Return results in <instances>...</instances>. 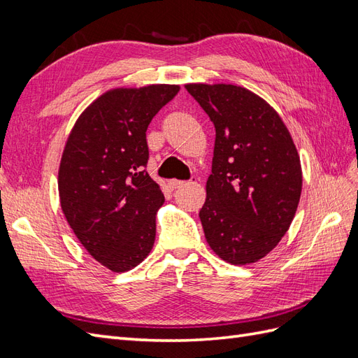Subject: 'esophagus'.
<instances>
[{
	"label": "esophagus",
	"mask_w": 358,
	"mask_h": 358,
	"mask_svg": "<svg viewBox=\"0 0 358 358\" xmlns=\"http://www.w3.org/2000/svg\"><path fill=\"white\" fill-rule=\"evenodd\" d=\"M182 185H185V182H183V180H178V179L169 180V188H170V189H178V188H180Z\"/></svg>",
	"instance_id": "1"
}]
</instances>
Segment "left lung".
Masks as SVG:
<instances>
[{"label": "left lung", "mask_w": 358, "mask_h": 358, "mask_svg": "<svg viewBox=\"0 0 358 358\" xmlns=\"http://www.w3.org/2000/svg\"><path fill=\"white\" fill-rule=\"evenodd\" d=\"M215 125L212 175L199 213L212 251L243 266L266 257L294 218L301 166L282 119L236 85H185Z\"/></svg>", "instance_id": "1"}]
</instances>
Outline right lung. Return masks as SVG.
Instances as JSON below:
<instances>
[{"label": "right lung", "instance_id": "1", "mask_svg": "<svg viewBox=\"0 0 358 358\" xmlns=\"http://www.w3.org/2000/svg\"><path fill=\"white\" fill-rule=\"evenodd\" d=\"M178 85L117 88L76 121L64 148L59 200L67 222L96 262L127 272L149 255L164 194L145 170L146 129Z\"/></svg>", "mask_w": 358, "mask_h": 358}]
</instances>
